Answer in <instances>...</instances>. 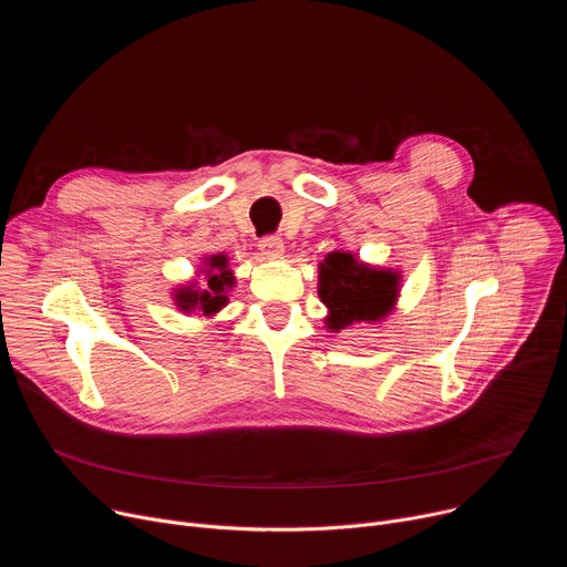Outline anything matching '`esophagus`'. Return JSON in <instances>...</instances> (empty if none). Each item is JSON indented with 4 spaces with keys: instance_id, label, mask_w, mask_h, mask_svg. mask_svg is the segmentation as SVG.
<instances>
[{
    "instance_id": "esophagus-1",
    "label": "esophagus",
    "mask_w": 567,
    "mask_h": 567,
    "mask_svg": "<svg viewBox=\"0 0 567 567\" xmlns=\"http://www.w3.org/2000/svg\"><path fill=\"white\" fill-rule=\"evenodd\" d=\"M258 247L265 256H280L285 251V241L278 235H267L260 239Z\"/></svg>"
}]
</instances>
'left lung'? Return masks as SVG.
<instances>
[{
	"label": "left lung",
	"instance_id": "8db88e82",
	"mask_svg": "<svg viewBox=\"0 0 567 567\" xmlns=\"http://www.w3.org/2000/svg\"><path fill=\"white\" fill-rule=\"evenodd\" d=\"M318 293L330 307V330H346L354 320H377L390 311L396 298V276L368 269L352 254L334 251L320 265Z\"/></svg>",
	"mask_w": 567,
	"mask_h": 567
}]
</instances>
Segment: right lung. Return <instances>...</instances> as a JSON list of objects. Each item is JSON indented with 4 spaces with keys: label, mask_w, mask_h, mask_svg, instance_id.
<instances>
[{
    "label": "right lung",
    "mask_w": 567,
    "mask_h": 567,
    "mask_svg": "<svg viewBox=\"0 0 567 567\" xmlns=\"http://www.w3.org/2000/svg\"><path fill=\"white\" fill-rule=\"evenodd\" d=\"M210 269H217L215 274L210 271L206 289L204 291H193V289H182L177 293L179 307L190 311V309H202L204 316L215 313L217 309H221L226 305V287L233 285V274L226 271V258L224 256H213L210 258Z\"/></svg>",
    "instance_id": "add662e5"
}]
</instances>
